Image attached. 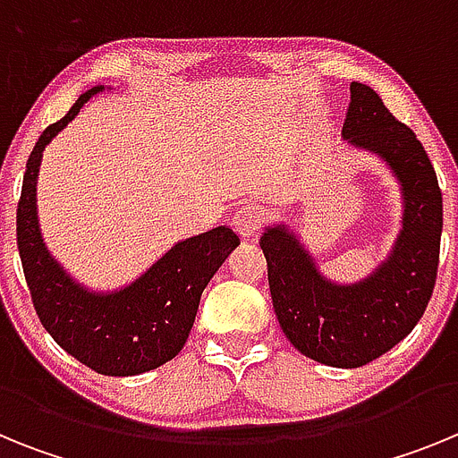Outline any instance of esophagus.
Wrapping results in <instances>:
<instances>
[{"label":"esophagus","mask_w":458,"mask_h":458,"mask_svg":"<svg viewBox=\"0 0 458 458\" xmlns=\"http://www.w3.org/2000/svg\"><path fill=\"white\" fill-rule=\"evenodd\" d=\"M266 220V210L261 206H254V204H245L233 213L232 217V225L242 238H250L261 229Z\"/></svg>","instance_id":"esophagus-1"}]
</instances>
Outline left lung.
I'll return each mask as SVG.
<instances>
[{
    "mask_svg": "<svg viewBox=\"0 0 458 458\" xmlns=\"http://www.w3.org/2000/svg\"><path fill=\"white\" fill-rule=\"evenodd\" d=\"M342 137L383 157L402 185V229L386 261L365 279L339 284L323 277L286 225L268 226L259 245L286 339L321 365L355 369L387 353L422 318L438 273L443 194L415 132L367 84L351 82Z\"/></svg>",
    "mask_w": 458,
    "mask_h": 458,
    "instance_id": "1",
    "label": "left lung"
}]
</instances>
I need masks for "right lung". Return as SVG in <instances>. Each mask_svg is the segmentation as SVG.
Instances as JSON below:
<instances>
[{
  "mask_svg": "<svg viewBox=\"0 0 458 458\" xmlns=\"http://www.w3.org/2000/svg\"><path fill=\"white\" fill-rule=\"evenodd\" d=\"M103 89L100 84L84 91L68 114L47 125L36 141L18 201V250L34 310L52 339L98 374L137 376L179 355L206 284L241 238L229 226L185 238L135 282L107 293L87 289L62 268L40 236L36 210L40 160L47 144Z\"/></svg>",
  "mask_w": 458,
  "mask_h": 458,
  "instance_id": "1",
  "label": "right lung"
}]
</instances>
